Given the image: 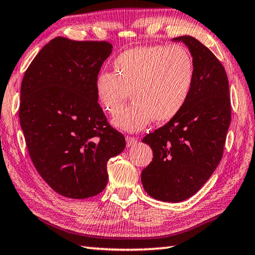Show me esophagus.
I'll return each mask as SVG.
<instances>
[{"mask_svg": "<svg viewBox=\"0 0 255 255\" xmlns=\"http://www.w3.org/2000/svg\"><path fill=\"white\" fill-rule=\"evenodd\" d=\"M138 142V138L132 137V136H126V143L127 147H131V145L136 144Z\"/></svg>", "mask_w": 255, "mask_h": 255, "instance_id": "esophagus-1", "label": "esophagus"}]
</instances>
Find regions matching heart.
<instances>
[{"instance_id":"1","label":"heart","mask_w":255,"mask_h":255,"mask_svg":"<svg viewBox=\"0 0 255 255\" xmlns=\"http://www.w3.org/2000/svg\"><path fill=\"white\" fill-rule=\"evenodd\" d=\"M114 69L96 75V95L104 111L115 115L132 94L133 104L113 118L114 126L131 132L152 119L165 123L177 116L196 78L192 53L181 45L131 48L115 59Z\"/></svg>"}]
</instances>
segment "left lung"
<instances>
[{
    "mask_svg": "<svg viewBox=\"0 0 255 255\" xmlns=\"http://www.w3.org/2000/svg\"><path fill=\"white\" fill-rule=\"evenodd\" d=\"M185 44L195 61L192 94L182 112L142 142L153 152L142 170L143 188L151 197L178 203L197 193L223 158L231 121L228 77L207 47L192 36L173 38Z\"/></svg>",
    "mask_w": 255,
    "mask_h": 255,
    "instance_id": "left-lung-1",
    "label": "left lung"
}]
</instances>
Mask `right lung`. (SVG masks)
<instances>
[{
	"mask_svg": "<svg viewBox=\"0 0 255 255\" xmlns=\"http://www.w3.org/2000/svg\"><path fill=\"white\" fill-rule=\"evenodd\" d=\"M113 46L56 37L38 52L20 85L19 123L30 159L53 191L88 198L105 188L107 162L126 147L107 122L95 79Z\"/></svg>",
	"mask_w": 255,
	"mask_h": 255,
	"instance_id": "right-lung-1",
	"label": "right lung"
}]
</instances>
